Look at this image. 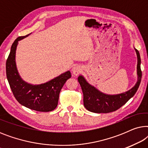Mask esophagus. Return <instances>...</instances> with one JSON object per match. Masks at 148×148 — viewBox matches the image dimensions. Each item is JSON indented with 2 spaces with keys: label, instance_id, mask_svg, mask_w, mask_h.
Instances as JSON below:
<instances>
[{
  "label": "esophagus",
  "instance_id": "1",
  "mask_svg": "<svg viewBox=\"0 0 148 148\" xmlns=\"http://www.w3.org/2000/svg\"><path fill=\"white\" fill-rule=\"evenodd\" d=\"M81 71H82V68L80 67V66H75L73 68V73L75 75H77L79 74Z\"/></svg>",
  "mask_w": 148,
  "mask_h": 148
}]
</instances>
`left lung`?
<instances>
[{"label":"left lung","mask_w":148,"mask_h":148,"mask_svg":"<svg viewBox=\"0 0 148 148\" xmlns=\"http://www.w3.org/2000/svg\"><path fill=\"white\" fill-rule=\"evenodd\" d=\"M137 55V75L138 81L130 90L117 95H106L99 92L86 82L82 76L78 77V82L84 94L85 108L95 113H108L118 110L132 98L136 93L141 83L142 72L141 70V58L139 52L135 49Z\"/></svg>","instance_id":"8db88e82"}]
</instances>
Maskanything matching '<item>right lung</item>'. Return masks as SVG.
Segmentation results:
<instances>
[{
	"instance_id": "add662e5",
	"label": "right lung",
	"mask_w": 148,
	"mask_h": 148,
	"mask_svg": "<svg viewBox=\"0 0 148 148\" xmlns=\"http://www.w3.org/2000/svg\"><path fill=\"white\" fill-rule=\"evenodd\" d=\"M26 36L27 35L19 36L12 44L11 52L6 62L8 82L14 96L21 105L39 112H50L57 106L60 90L71 75L69 71L50 82L36 86L23 82L16 67L15 51L18 41Z\"/></svg>"
}]
</instances>
